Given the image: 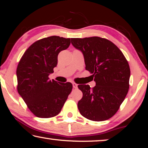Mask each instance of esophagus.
<instances>
[{"label":"esophagus","mask_w":148,"mask_h":148,"mask_svg":"<svg viewBox=\"0 0 148 148\" xmlns=\"http://www.w3.org/2000/svg\"><path fill=\"white\" fill-rule=\"evenodd\" d=\"M72 86H73V87L74 89H76L77 87V84L76 83H72Z\"/></svg>","instance_id":"obj_1"}]
</instances>
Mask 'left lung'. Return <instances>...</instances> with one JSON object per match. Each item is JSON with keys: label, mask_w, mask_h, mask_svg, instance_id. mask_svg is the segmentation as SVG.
<instances>
[{"label": "left lung", "mask_w": 148, "mask_h": 148, "mask_svg": "<svg viewBox=\"0 0 148 148\" xmlns=\"http://www.w3.org/2000/svg\"><path fill=\"white\" fill-rule=\"evenodd\" d=\"M71 42L84 54L86 69L94 77L96 86L78 85L83 97L77 108L84 117L105 121L114 116L129 88L128 61L121 50L109 40L99 36L73 38Z\"/></svg>", "instance_id": "8db88e82"}]
</instances>
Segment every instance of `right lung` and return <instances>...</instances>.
I'll list each match as a JSON object with an SVG mask.
<instances>
[{"mask_svg":"<svg viewBox=\"0 0 148 148\" xmlns=\"http://www.w3.org/2000/svg\"><path fill=\"white\" fill-rule=\"evenodd\" d=\"M71 38L51 36L34 42L25 51L17 67V89L35 116L49 118L58 115L72 89L70 82L49 80L57 57L68 48Z\"/></svg>","mask_w":148,"mask_h":148,"instance_id":"add662e5","label":"right lung"}]
</instances>
